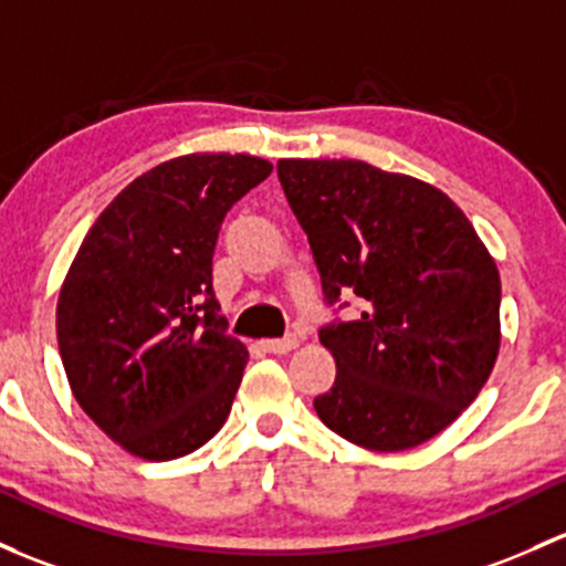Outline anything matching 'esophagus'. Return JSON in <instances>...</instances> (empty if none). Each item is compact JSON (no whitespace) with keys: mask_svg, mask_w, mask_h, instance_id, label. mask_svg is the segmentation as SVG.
I'll return each mask as SVG.
<instances>
[{"mask_svg":"<svg viewBox=\"0 0 566 566\" xmlns=\"http://www.w3.org/2000/svg\"><path fill=\"white\" fill-rule=\"evenodd\" d=\"M260 347H263L265 353H271V355H287V353H293L295 347H298V338H293V336L265 338V342H260Z\"/></svg>","mask_w":566,"mask_h":566,"instance_id":"34e87169","label":"esophagus"}]
</instances>
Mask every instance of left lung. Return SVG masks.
Masks as SVG:
<instances>
[{
  "label": "left lung",
  "mask_w": 566,
  "mask_h": 566,
  "mask_svg": "<svg viewBox=\"0 0 566 566\" xmlns=\"http://www.w3.org/2000/svg\"><path fill=\"white\" fill-rule=\"evenodd\" d=\"M328 306L358 319L319 342L336 382L319 420L358 448L398 453L444 431L483 390L502 344L499 268L442 189L360 159H279Z\"/></svg>",
  "instance_id": "left-lung-1"
}]
</instances>
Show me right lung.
<instances>
[{
	"mask_svg": "<svg viewBox=\"0 0 566 566\" xmlns=\"http://www.w3.org/2000/svg\"><path fill=\"white\" fill-rule=\"evenodd\" d=\"M252 154H184L135 178L64 276L56 338L83 412L143 461H174L224 426L249 353L211 287L224 213L271 176Z\"/></svg>",
	"mask_w": 566,
	"mask_h": 566,
	"instance_id": "obj_1",
	"label": "right lung"
}]
</instances>
